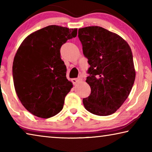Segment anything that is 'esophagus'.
Returning <instances> with one entry per match:
<instances>
[{
	"instance_id": "1",
	"label": "esophagus",
	"mask_w": 152,
	"mask_h": 152,
	"mask_svg": "<svg viewBox=\"0 0 152 152\" xmlns=\"http://www.w3.org/2000/svg\"><path fill=\"white\" fill-rule=\"evenodd\" d=\"M80 80H81V78H73L71 80V81L72 82V83L74 84H76V83H78Z\"/></svg>"
}]
</instances>
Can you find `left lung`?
Returning a JSON list of instances; mask_svg holds the SVG:
<instances>
[{"label": "left lung", "instance_id": "obj_1", "mask_svg": "<svg viewBox=\"0 0 152 152\" xmlns=\"http://www.w3.org/2000/svg\"><path fill=\"white\" fill-rule=\"evenodd\" d=\"M78 37L91 66L86 82L91 93L83 99L84 106L94 115H111L127 99L134 84L132 50L121 36L101 27L79 29Z\"/></svg>", "mask_w": 152, "mask_h": 152}]
</instances>
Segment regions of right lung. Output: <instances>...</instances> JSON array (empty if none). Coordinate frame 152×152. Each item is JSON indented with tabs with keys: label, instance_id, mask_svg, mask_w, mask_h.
<instances>
[{
	"label": "right lung",
	"instance_id": "right-lung-1",
	"mask_svg": "<svg viewBox=\"0 0 152 152\" xmlns=\"http://www.w3.org/2000/svg\"><path fill=\"white\" fill-rule=\"evenodd\" d=\"M77 31L50 25L28 35L17 50L12 65L15 91L21 104L35 116L47 119L63 109L73 85L66 78L60 48L76 37Z\"/></svg>",
	"mask_w": 152,
	"mask_h": 152
}]
</instances>
